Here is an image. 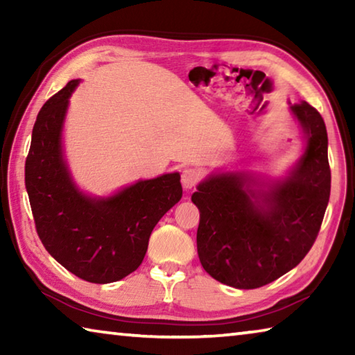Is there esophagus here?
Here are the masks:
<instances>
[{
  "label": "esophagus",
  "mask_w": 355,
  "mask_h": 355,
  "mask_svg": "<svg viewBox=\"0 0 355 355\" xmlns=\"http://www.w3.org/2000/svg\"><path fill=\"white\" fill-rule=\"evenodd\" d=\"M200 182V173L196 169H184L182 173V184L184 189H192Z\"/></svg>",
  "instance_id": "esophagus-1"
}]
</instances>
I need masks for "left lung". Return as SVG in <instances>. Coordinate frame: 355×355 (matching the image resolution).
<instances>
[{
    "instance_id": "8db88e82",
    "label": "left lung",
    "mask_w": 355,
    "mask_h": 355,
    "mask_svg": "<svg viewBox=\"0 0 355 355\" xmlns=\"http://www.w3.org/2000/svg\"><path fill=\"white\" fill-rule=\"evenodd\" d=\"M305 133V152L285 180L268 191L245 173H216L197 186V252L220 284L254 290L304 260L320 233L330 197L326 123L313 106H291Z\"/></svg>"
}]
</instances>
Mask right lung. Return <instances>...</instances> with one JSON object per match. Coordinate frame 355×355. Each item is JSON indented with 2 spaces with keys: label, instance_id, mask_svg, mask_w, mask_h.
<instances>
[{
  "label": "right lung",
  "instance_id": "obj_1",
  "mask_svg": "<svg viewBox=\"0 0 355 355\" xmlns=\"http://www.w3.org/2000/svg\"><path fill=\"white\" fill-rule=\"evenodd\" d=\"M80 80L39 111L25 164V184L35 230L58 263L86 282L111 284L142 263L150 233L182 199L180 175L144 180L106 199L84 196L71 182L61 133L69 98Z\"/></svg>",
  "mask_w": 355,
  "mask_h": 355
}]
</instances>
